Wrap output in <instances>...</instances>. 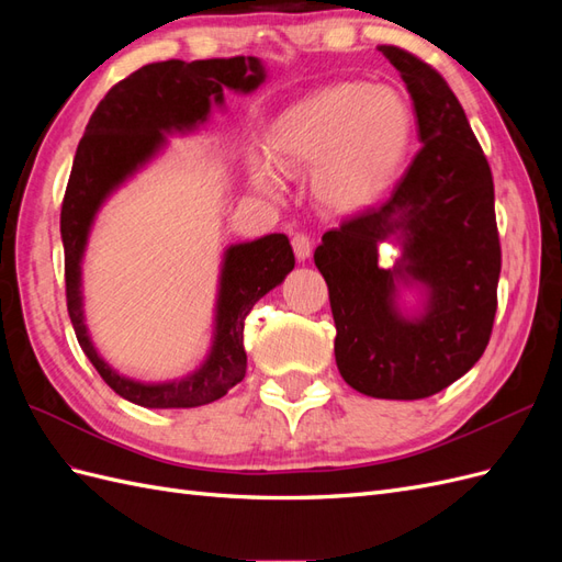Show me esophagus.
<instances>
[{
	"instance_id": "obj_1",
	"label": "esophagus",
	"mask_w": 562,
	"mask_h": 562,
	"mask_svg": "<svg viewBox=\"0 0 562 562\" xmlns=\"http://www.w3.org/2000/svg\"><path fill=\"white\" fill-rule=\"evenodd\" d=\"M293 250H295V258L300 262L310 260V255H312V239H310V236L307 234H295L293 236Z\"/></svg>"
}]
</instances>
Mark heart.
<instances>
[{
	"instance_id": "obj_1",
	"label": "heart",
	"mask_w": 562,
	"mask_h": 562,
	"mask_svg": "<svg viewBox=\"0 0 562 562\" xmlns=\"http://www.w3.org/2000/svg\"><path fill=\"white\" fill-rule=\"evenodd\" d=\"M413 112L389 87L347 81L281 110L267 131V151L252 149V184L271 199L285 176L312 166L310 190L323 211L351 215L372 206L411 149Z\"/></svg>"
}]
</instances>
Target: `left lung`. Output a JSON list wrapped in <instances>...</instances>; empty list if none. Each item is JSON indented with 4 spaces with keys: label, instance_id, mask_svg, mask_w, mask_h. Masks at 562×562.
Listing matches in <instances>:
<instances>
[{
    "label": "left lung",
    "instance_id": "left-lung-1",
    "mask_svg": "<svg viewBox=\"0 0 562 562\" xmlns=\"http://www.w3.org/2000/svg\"><path fill=\"white\" fill-rule=\"evenodd\" d=\"M380 50L413 98L422 149L386 203L323 234L314 262L339 375L372 398L417 401L467 375L487 347L502 269L495 184L446 79L403 48ZM382 243L402 248L394 268L379 265ZM411 290L417 305L402 300Z\"/></svg>",
    "mask_w": 562,
    "mask_h": 562
}]
</instances>
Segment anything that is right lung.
<instances>
[{"label":"right lung","mask_w":562,"mask_h":562,"mask_svg":"<svg viewBox=\"0 0 562 562\" xmlns=\"http://www.w3.org/2000/svg\"><path fill=\"white\" fill-rule=\"evenodd\" d=\"M267 79L252 56L213 60H164L140 67L108 91L79 140L63 199L67 312L79 347L119 396L140 407H196L223 398L246 375L244 321L252 304L283 283L295 267L285 234L232 244L223 252L213 310L211 347L182 378L140 382L114 370L98 347L83 312V255L108 199L168 147V135H190L209 124L211 110H225V91L255 93Z\"/></svg>","instance_id":"add662e5"}]
</instances>
